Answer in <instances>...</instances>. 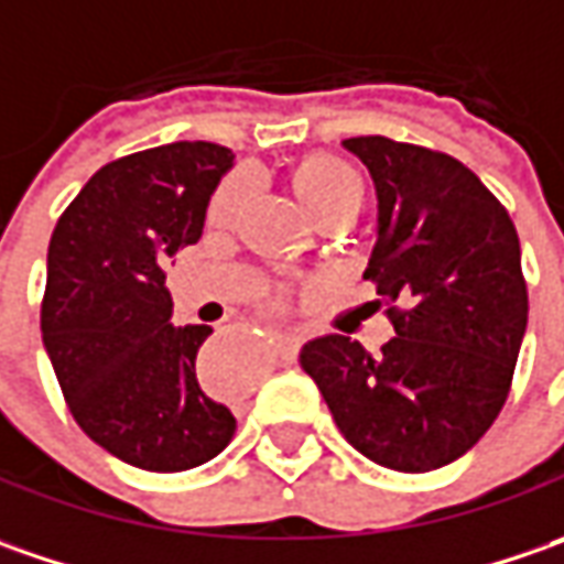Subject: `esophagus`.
Returning <instances> with one entry per match:
<instances>
[{
	"label": "esophagus",
	"instance_id": "34e87169",
	"mask_svg": "<svg viewBox=\"0 0 564 564\" xmlns=\"http://www.w3.org/2000/svg\"><path fill=\"white\" fill-rule=\"evenodd\" d=\"M300 330H278L274 334V352L281 356V359L293 361L296 359V352H300Z\"/></svg>",
	"mask_w": 564,
	"mask_h": 564
}]
</instances>
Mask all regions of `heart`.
<instances>
[{"instance_id": "obj_1", "label": "heart", "mask_w": 564, "mask_h": 564, "mask_svg": "<svg viewBox=\"0 0 564 564\" xmlns=\"http://www.w3.org/2000/svg\"><path fill=\"white\" fill-rule=\"evenodd\" d=\"M246 177H230L218 186V193L212 196L208 205V215L215 221L227 218L240 199L246 196ZM293 186H296V196L305 205V212L324 221V218H334V215H359L361 203H365V184H361L359 171L352 165H346L343 159L334 155H308L305 162L296 165L293 171Z\"/></svg>"}]
</instances>
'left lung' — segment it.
<instances>
[{"instance_id":"obj_1","label":"left lung","mask_w":564,"mask_h":564,"mask_svg":"<svg viewBox=\"0 0 564 564\" xmlns=\"http://www.w3.org/2000/svg\"><path fill=\"white\" fill-rule=\"evenodd\" d=\"M378 189V243L365 278L397 337L368 352L327 334L305 343L340 434L383 468L421 475L465 456L512 387L528 283L509 212L471 167L434 149L352 137Z\"/></svg>"}]
</instances>
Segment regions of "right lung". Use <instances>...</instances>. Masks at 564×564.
<instances>
[{"label":"right lung","instance_id":"obj_1","mask_svg":"<svg viewBox=\"0 0 564 564\" xmlns=\"http://www.w3.org/2000/svg\"><path fill=\"white\" fill-rule=\"evenodd\" d=\"M230 165L234 152L205 140L115 159L52 230L40 327L58 387L80 431L143 471L196 468L237 431L196 378L212 327H174L165 286Z\"/></svg>","mask_w":564,"mask_h":564}]
</instances>
